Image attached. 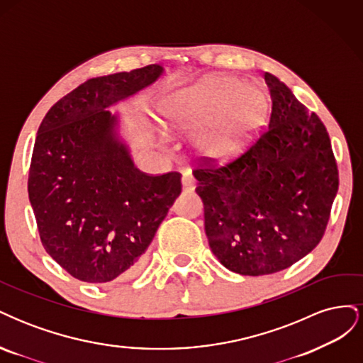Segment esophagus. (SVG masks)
<instances>
[{
    "label": "esophagus",
    "mask_w": 363,
    "mask_h": 363,
    "mask_svg": "<svg viewBox=\"0 0 363 363\" xmlns=\"http://www.w3.org/2000/svg\"><path fill=\"white\" fill-rule=\"evenodd\" d=\"M182 184H183V191H186V192L194 191V188H195V179H194V175H192V172L189 169L183 171V174H182Z\"/></svg>",
    "instance_id": "1"
}]
</instances>
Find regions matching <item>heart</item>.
<instances>
[{"label":"heart","mask_w":363,"mask_h":363,"mask_svg":"<svg viewBox=\"0 0 363 363\" xmlns=\"http://www.w3.org/2000/svg\"><path fill=\"white\" fill-rule=\"evenodd\" d=\"M267 116V95L233 77L204 80L175 95V121L184 128L201 127L195 147L212 162H225L242 151Z\"/></svg>","instance_id":"b5f03b06"}]
</instances>
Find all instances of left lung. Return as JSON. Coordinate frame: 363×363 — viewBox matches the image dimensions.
<instances>
[{
    "label": "left lung",
    "mask_w": 363,
    "mask_h": 363,
    "mask_svg": "<svg viewBox=\"0 0 363 363\" xmlns=\"http://www.w3.org/2000/svg\"><path fill=\"white\" fill-rule=\"evenodd\" d=\"M268 128L235 160L194 169L208 245L240 276L286 269L320 244L337 192L332 142L316 113L265 72Z\"/></svg>",
    "instance_id": "obj_1"
}]
</instances>
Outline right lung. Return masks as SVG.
Here are the masks:
<instances>
[{
    "instance_id": "add662e5",
    "label": "right lung",
    "mask_w": 363,
    "mask_h": 363,
    "mask_svg": "<svg viewBox=\"0 0 363 363\" xmlns=\"http://www.w3.org/2000/svg\"><path fill=\"white\" fill-rule=\"evenodd\" d=\"M160 65L96 77L54 104L39 125L28 199L43 248L72 277L124 280L140 269L182 175L140 172L107 111L162 75Z\"/></svg>"
}]
</instances>
